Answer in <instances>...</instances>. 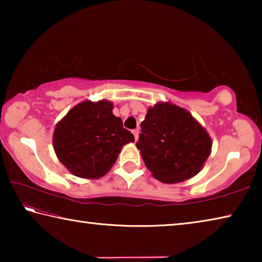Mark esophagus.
<instances>
[{
    "instance_id": "1",
    "label": "esophagus",
    "mask_w": 262,
    "mask_h": 262,
    "mask_svg": "<svg viewBox=\"0 0 262 262\" xmlns=\"http://www.w3.org/2000/svg\"><path fill=\"white\" fill-rule=\"evenodd\" d=\"M133 134H134L135 140L137 141V139H139V129H134V130H133Z\"/></svg>"
}]
</instances>
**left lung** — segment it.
Wrapping results in <instances>:
<instances>
[{
	"mask_svg": "<svg viewBox=\"0 0 262 262\" xmlns=\"http://www.w3.org/2000/svg\"><path fill=\"white\" fill-rule=\"evenodd\" d=\"M136 143L154 178L177 184L202 170L211 152V137L187 110L170 101L148 108Z\"/></svg>",
	"mask_w": 262,
	"mask_h": 262,
	"instance_id": "obj_1",
	"label": "left lung"
}]
</instances>
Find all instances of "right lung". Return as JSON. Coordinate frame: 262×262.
Listing matches in <instances>:
<instances>
[{
    "mask_svg": "<svg viewBox=\"0 0 262 262\" xmlns=\"http://www.w3.org/2000/svg\"><path fill=\"white\" fill-rule=\"evenodd\" d=\"M107 99L84 100L56 123L53 148L70 173L84 179H99L118 159L122 147L134 135L113 114Z\"/></svg>",
    "mask_w": 262,
    "mask_h": 262,
    "instance_id": "right-lung-1",
    "label": "right lung"
}]
</instances>
